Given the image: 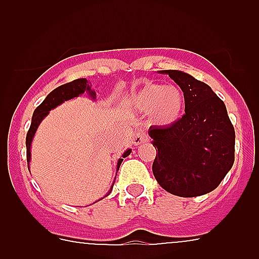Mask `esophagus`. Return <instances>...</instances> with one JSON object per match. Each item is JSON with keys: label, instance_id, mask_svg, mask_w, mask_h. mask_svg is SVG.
Here are the masks:
<instances>
[{"label": "esophagus", "instance_id": "34e87169", "mask_svg": "<svg viewBox=\"0 0 259 259\" xmlns=\"http://www.w3.org/2000/svg\"><path fill=\"white\" fill-rule=\"evenodd\" d=\"M146 141H148V137H146L145 132L137 131L136 134H135L132 143H134V145H141V144L146 143Z\"/></svg>", "mask_w": 259, "mask_h": 259}]
</instances>
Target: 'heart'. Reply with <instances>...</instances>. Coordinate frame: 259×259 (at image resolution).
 <instances>
[{
    "label": "heart",
    "mask_w": 259,
    "mask_h": 259,
    "mask_svg": "<svg viewBox=\"0 0 259 259\" xmlns=\"http://www.w3.org/2000/svg\"><path fill=\"white\" fill-rule=\"evenodd\" d=\"M125 105L135 111L149 114L154 123L168 125L175 123L184 110L182 89L174 85L145 83L125 97Z\"/></svg>",
    "instance_id": "heart-1"
}]
</instances>
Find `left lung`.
Returning a JSON list of instances; mask_svg holds the SVG:
<instances>
[{"mask_svg":"<svg viewBox=\"0 0 259 259\" xmlns=\"http://www.w3.org/2000/svg\"><path fill=\"white\" fill-rule=\"evenodd\" d=\"M184 93L185 114L167 127H150L158 150L153 174L158 184L180 197L214 191L235 162V128L226 105L207 84L178 70H162Z\"/></svg>","mask_w":259,"mask_h":259,"instance_id":"1","label":"left lung"}]
</instances>
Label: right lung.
<instances>
[{
  "instance_id": "obj_1",
  "label": "right lung",
  "mask_w": 259,
  "mask_h": 259,
  "mask_svg": "<svg viewBox=\"0 0 259 259\" xmlns=\"http://www.w3.org/2000/svg\"><path fill=\"white\" fill-rule=\"evenodd\" d=\"M83 93H88V96L93 100H96V92L91 88V84L88 83V80L81 77V79H76L74 81H71V83L63 84V85L58 87L54 91L49 93L47 96L44 101L41 102L37 107L33 111V115H32V122H31V127H29L28 132H27V137H26V146H27V163H28V170H29V161H31V144L32 140H33V136H35L36 131H37L38 125L40 123L42 122V119L49 114V111L54 107H57L58 105L63 104L65 101H68L71 98L79 97ZM132 149H127L123 155L118 159V163H116V171L119 170V167H120V163L123 162V158L128 157V155L131 154ZM115 182V180H114ZM114 185V183H113ZM113 185H111V188H110L109 193L113 189ZM107 193V194H109ZM106 194V196H107Z\"/></svg>"
}]
</instances>
